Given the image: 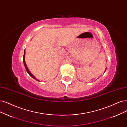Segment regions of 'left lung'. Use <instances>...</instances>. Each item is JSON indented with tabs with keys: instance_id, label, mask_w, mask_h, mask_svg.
<instances>
[{
	"instance_id": "1",
	"label": "left lung",
	"mask_w": 127,
	"mask_h": 127,
	"mask_svg": "<svg viewBox=\"0 0 127 127\" xmlns=\"http://www.w3.org/2000/svg\"><path fill=\"white\" fill-rule=\"evenodd\" d=\"M106 69H105V72H106ZM105 72H104V73H105Z\"/></svg>"
}]
</instances>
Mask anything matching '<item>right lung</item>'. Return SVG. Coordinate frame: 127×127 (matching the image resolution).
Segmentation results:
<instances>
[{"instance_id": "right-lung-1", "label": "right lung", "mask_w": 127, "mask_h": 127, "mask_svg": "<svg viewBox=\"0 0 127 127\" xmlns=\"http://www.w3.org/2000/svg\"><path fill=\"white\" fill-rule=\"evenodd\" d=\"M25 54H26V51H25V52H24V55H23V63H24V65H25V68H26V71H27V72L29 74V75L31 76V77H32L33 78H34V79H35L36 81H38V82H40V81H39V80H37V79L35 77V76L33 75L31 72H30V71H29V69H28V67H27V65H26V62H25Z\"/></svg>"}]
</instances>
